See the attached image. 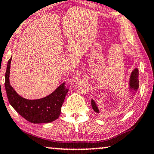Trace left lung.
I'll return each mask as SVG.
<instances>
[{
  "label": "left lung",
  "mask_w": 154,
  "mask_h": 154,
  "mask_svg": "<svg viewBox=\"0 0 154 154\" xmlns=\"http://www.w3.org/2000/svg\"><path fill=\"white\" fill-rule=\"evenodd\" d=\"M139 87V80H138V69L136 68L133 72H131V74L130 75L129 79V89L130 90H134V91H136L138 89ZM91 107L95 112L99 113L98 108L97 107L96 104L94 100H91Z\"/></svg>",
  "instance_id": "obj_1"
}]
</instances>
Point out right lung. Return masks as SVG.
Segmentation results:
<instances>
[{
    "label": "right lung",
    "instance_id": "1",
    "mask_svg": "<svg viewBox=\"0 0 154 154\" xmlns=\"http://www.w3.org/2000/svg\"><path fill=\"white\" fill-rule=\"evenodd\" d=\"M11 58L8 60L5 73V87L10 105L19 114L32 123H47L57 119L61 107L69 89L61 84L49 96L37 100H28L16 93L9 83V73Z\"/></svg>",
    "mask_w": 154,
    "mask_h": 154
}]
</instances>
